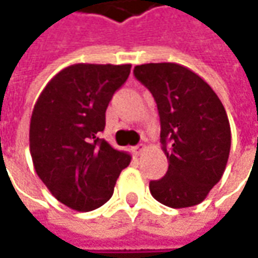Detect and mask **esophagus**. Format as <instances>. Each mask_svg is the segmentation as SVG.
<instances>
[{"instance_id":"34e87169","label":"esophagus","mask_w":258,"mask_h":258,"mask_svg":"<svg viewBox=\"0 0 258 258\" xmlns=\"http://www.w3.org/2000/svg\"><path fill=\"white\" fill-rule=\"evenodd\" d=\"M145 149H146V146H145L144 144L138 145V146H135L134 148V154L136 155V156H139V155H142V152H144Z\"/></svg>"}]
</instances>
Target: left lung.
I'll use <instances>...</instances> for the list:
<instances>
[{"label": "left lung", "instance_id": "obj_1", "mask_svg": "<svg viewBox=\"0 0 258 258\" xmlns=\"http://www.w3.org/2000/svg\"><path fill=\"white\" fill-rule=\"evenodd\" d=\"M135 77L154 96L161 120V144L168 171L149 189L171 208L203 203L223 176L231 129L221 100L211 86L176 63L136 66Z\"/></svg>", "mask_w": 258, "mask_h": 258}]
</instances>
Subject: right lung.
Here are the masks:
<instances>
[{"label":"right lung","mask_w":258,"mask_h":258,"mask_svg":"<svg viewBox=\"0 0 258 258\" xmlns=\"http://www.w3.org/2000/svg\"><path fill=\"white\" fill-rule=\"evenodd\" d=\"M131 64L77 63L45 85L30 120V154L37 175L61 204L87 213L113 195L132 156L99 139L106 109Z\"/></svg>","instance_id":"1"}]
</instances>
